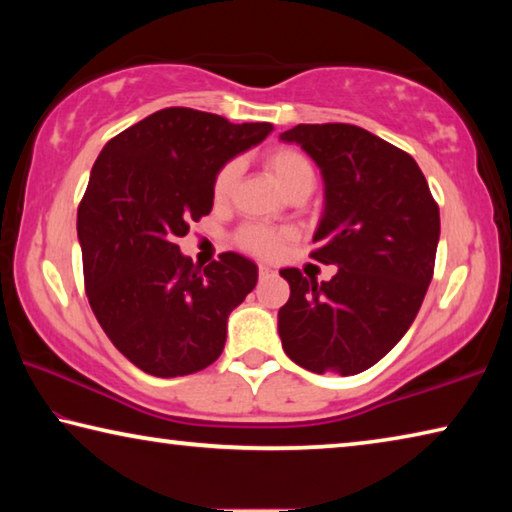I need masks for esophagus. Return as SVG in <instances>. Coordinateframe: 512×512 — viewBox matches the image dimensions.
I'll list each match as a JSON object with an SVG mask.
<instances>
[{
  "mask_svg": "<svg viewBox=\"0 0 512 512\" xmlns=\"http://www.w3.org/2000/svg\"><path fill=\"white\" fill-rule=\"evenodd\" d=\"M271 275H275V271L271 266H259V280H266V277H271Z\"/></svg>",
  "mask_w": 512,
  "mask_h": 512,
  "instance_id": "1",
  "label": "esophagus"
}]
</instances>
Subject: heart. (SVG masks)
<instances>
[{
  "instance_id": "b5f03b06",
  "label": "heart",
  "mask_w": 512,
  "mask_h": 512,
  "mask_svg": "<svg viewBox=\"0 0 512 512\" xmlns=\"http://www.w3.org/2000/svg\"><path fill=\"white\" fill-rule=\"evenodd\" d=\"M264 167L275 178L284 192H293L296 187L311 185L314 187L316 171L314 164L305 153L293 149V146H273L264 153ZM241 176V162L228 160L221 164L212 180V196L216 203H225L235 192ZM296 239V230L293 228H275V225L264 223H248L244 228L237 230V246L246 253L264 259H273L287 248L289 241Z\"/></svg>"
}]
</instances>
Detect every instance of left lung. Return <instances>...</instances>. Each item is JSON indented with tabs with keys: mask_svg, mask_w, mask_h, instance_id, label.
Segmentation results:
<instances>
[{
	"mask_svg": "<svg viewBox=\"0 0 512 512\" xmlns=\"http://www.w3.org/2000/svg\"><path fill=\"white\" fill-rule=\"evenodd\" d=\"M323 171L325 214L311 250L339 271L316 282L284 268L282 348L318 375H357L386 357L418 316L440 237V210L409 153L352 124H298L280 135Z\"/></svg>",
	"mask_w": 512,
	"mask_h": 512,
	"instance_id": "1",
	"label": "left lung"
}]
</instances>
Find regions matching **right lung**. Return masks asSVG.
<instances>
[{
    "label": "right lung",
    "mask_w": 512,
    "mask_h": 512,
    "mask_svg": "<svg viewBox=\"0 0 512 512\" xmlns=\"http://www.w3.org/2000/svg\"><path fill=\"white\" fill-rule=\"evenodd\" d=\"M273 131L194 108H164L103 146L79 205L83 280L112 345L153 377H185L221 357L230 311L257 266L221 253L203 271L178 237L210 214L221 164Z\"/></svg>",
    "instance_id": "1"
}]
</instances>
